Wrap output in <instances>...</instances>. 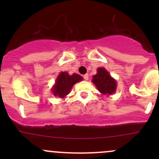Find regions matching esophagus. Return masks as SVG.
<instances>
[{"mask_svg": "<svg viewBox=\"0 0 159 159\" xmlns=\"http://www.w3.org/2000/svg\"><path fill=\"white\" fill-rule=\"evenodd\" d=\"M89 74H85V75H84V79L85 80V81H88V80H89Z\"/></svg>", "mask_w": 159, "mask_h": 159, "instance_id": "34e87169", "label": "esophagus"}]
</instances>
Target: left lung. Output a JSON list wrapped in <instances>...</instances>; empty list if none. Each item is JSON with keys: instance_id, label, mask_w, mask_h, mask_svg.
Wrapping results in <instances>:
<instances>
[{"instance_id": "1", "label": "left lung", "mask_w": 159, "mask_h": 159, "mask_svg": "<svg viewBox=\"0 0 159 159\" xmlns=\"http://www.w3.org/2000/svg\"><path fill=\"white\" fill-rule=\"evenodd\" d=\"M92 82L102 94H112L116 91V81L104 68H98L97 74L93 76Z\"/></svg>"}]
</instances>
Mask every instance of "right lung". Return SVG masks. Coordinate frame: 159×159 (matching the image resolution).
<instances>
[{
	"instance_id": "right-lung-1",
	"label": "right lung",
	"mask_w": 159,
	"mask_h": 159,
	"mask_svg": "<svg viewBox=\"0 0 159 159\" xmlns=\"http://www.w3.org/2000/svg\"><path fill=\"white\" fill-rule=\"evenodd\" d=\"M82 80V77L77 74L69 75L68 72H61L56 79L54 87L51 89L53 94L63 98L69 94L74 84Z\"/></svg>"
}]
</instances>
